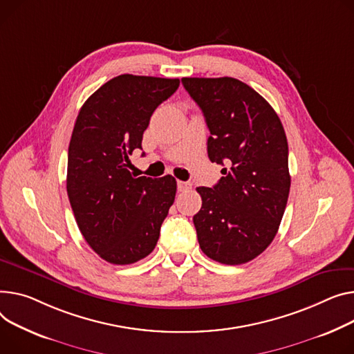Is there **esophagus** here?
I'll use <instances>...</instances> for the list:
<instances>
[{
    "instance_id": "obj_1",
    "label": "esophagus",
    "mask_w": 354,
    "mask_h": 354,
    "mask_svg": "<svg viewBox=\"0 0 354 354\" xmlns=\"http://www.w3.org/2000/svg\"><path fill=\"white\" fill-rule=\"evenodd\" d=\"M192 187V185L189 182H183V180H178V191L179 192H186L189 191Z\"/></svg>"
}]
</instances>
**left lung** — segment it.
Wrapping results in <instances>:
<instances>
[{
	"mask_svg": "<svg viewBox=\"0 0 354 354\" xmlns=\"http://www.w3.org/2000/svg\"><path fill=\"white\" fill-rule=\"evenodd\" d=\"M182 84L203 112L210 162L225 167L214 187H196L199 246L219 263H246L272 243L286 209L290 175L283 125L270 104L236 78H182Z\"/></svg>",
	"mask_w": 354,
	"mask_h": 354,
	"instance_id": "8db88e82",
	"label": "left lung"
}]
</instances>
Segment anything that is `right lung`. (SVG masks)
Masks as SVG:
<instances>
[{
    "instance_id": "1",
    "label": "right lung",
    "mask_w": 354,
    "mask_h": 354,
    "mask_svg": "<svg viewBox=\"0 0 354 354\" xmlns=\"http://www.w3.org/2000/svg\"><path fill=\"white\" fill-rule=\"evenodd\" d=\"M178 86V78L124 74L93 92L77 116L66 192L84 239L112 265L135 263L155 249L175 201L172 175L135 178L128 167L153 111Z\"/></svg>"
}]
</instances>
